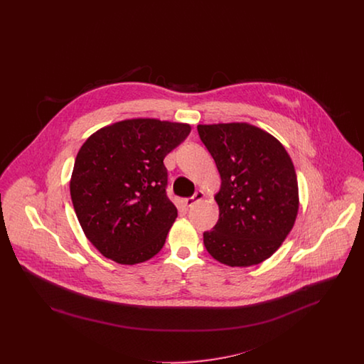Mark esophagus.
Segmentation results:
<instances>
[{
	"mask_svg": "<svg viewBox=\"0 0 364 364\" xmlns=\"http://www.w3.org/2000/svg\"><path fill=\"white\" fill-rule=\"evenodd\" d=\"M203 198H205V192H203V191H198L193 196H191V198H186V199L183 200V203H184L187 208H191V206H193L196 202L202 200Z\"/></svg>",
	"mask_w": 364,
	"mask_h": 364,
	"instance_id": "obj_1",
	"label": "esophagus"
}]
</instances>
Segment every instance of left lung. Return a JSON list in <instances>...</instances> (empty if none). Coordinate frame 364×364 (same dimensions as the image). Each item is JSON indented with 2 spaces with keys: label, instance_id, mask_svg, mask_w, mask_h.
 I'll return each instance as SVG.
<instances>
[{
  "label": "left lung",
  "instance_id": "obj_1",
  "mask_svg": "<svg viewBox=\"0 0 364 364\" xmlns=\"http://www.w3.org/2000/svg\"><path fill=\"white\" fill-rule=\"evenodd\" d=\"M198 132L221 176L214 196L220 218L203 233L208 254L230 267L270 258L299 211L294 162L269 132L248 122L199 124Z\"/></svg>",
  "mask_w": 364,
  "mask_h": 364
}]
</instances>
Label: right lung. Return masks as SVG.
<instances>
[{
    "mask_svg": "<svg viewBox=\"0 0 364 364\" xmlns=\"http://www.w3.org/2000/svg\"><path fill=\"white\" fill-rule=\"evenodd\" d=\"M190 132V124L140 117L106 125L83 143L70 198L87 239L105 258L136 264L161 251L177 217L164 158Z\"/></svg>",
    "mask_w": 364,
    "mask_h": 364,
    "instance_id": "right-lung-1",
    "label": "right lung"
}]
</instances>
